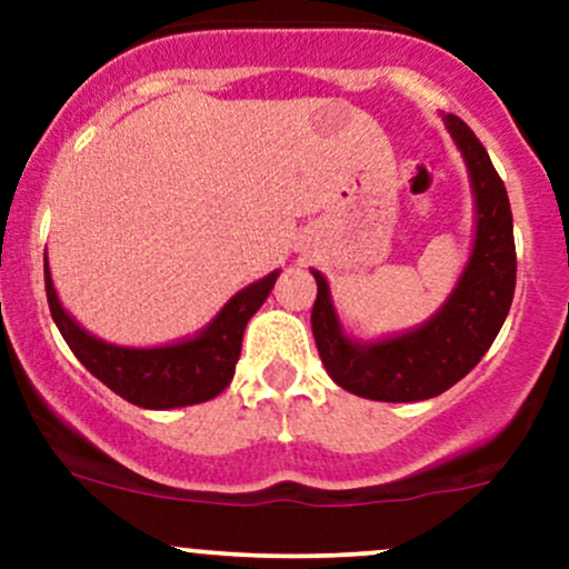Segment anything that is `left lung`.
Wrapping results in <instances>:
<instances>
[{"label": "left lung", "mask_w": 569, "mask_h": 569, "mask_svg": "<svg viewBox=\"0 0 569 569\" xmlns=\"http://www.w3.org/2000/svg\"><path fill=\"white\" fill-rule=\"evenodd\" d=\"M470 173L476 237L457 289L432 319L386 341L360 343L341 330L325 274L317 278L311 311L313 338L327 375L343 391L375 401H421L449 391L490 349L515 297L512 209L507 187L479 137L457 114H446Z\"/></svg>", "instance_id": "left-lung-1"}]
</instances>
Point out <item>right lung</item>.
Returning a JSON list of instances; mask_svg holds the SVG:
<instances>
[{
  "label": "right lung",
  "instance_id": "add662e5",
  "mask_svg": "<svg viewBox=\"0 0 569 569\" xmlns=\"http://www.w3.org/2000/svg\"><path fill=\"white\" fill-rule=\"evenodd\" d=\"M278 274L280 272H269L267 278L256 280L237 297H231V302L194 338L170 343V347L131 349L101 341L71 319V313L57 300L49 258L43 256L46 300H49L51 319L71 352L109 391L146 410L200 405L226 391L237 371L239 352H242L244 327L252 313L263 306Z\"/></svg>",
  "mask_w": 569,
  "mask_h": 569
}]
</instances>
